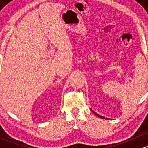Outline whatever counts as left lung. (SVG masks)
<instances>
[{
  "label": "left lung",
  "instance_id": "obj_1",
  "mask_svg": "<svg viewBox=\"0 0 148 148\" xmlns=\"http://www.w3.org/2000/svg\"><path fill=\"white\" fill-rule=\"evenodd\" d=\"M92 110V112H93L94 114H95V115H97V117H101V118H103V119H106V120H108V119H109V118H107V117H103V116H101V115H99V114H97V113H96V112H94L93 110Z\"/></svg>",
  "mask_w": 148,
  "mask_h": 148
}]
</instances>
